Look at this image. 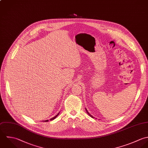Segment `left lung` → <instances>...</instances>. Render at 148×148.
<instances>
[{"label": "left lung", "instance_id": "obj_1", "mask_svg": "<svg viewBox=\"0 0 148 148\" xmlns=\"http://www.w3.org/2000/svg\"><path fill=\"white\" fill-rule=\"evenodd\" d=\"M85 110H86V113H88V114H89V116H90V117H91V118H94V117H93V116H91V114H90V113H89V112H88V110H87V109H86V108H85Z\"/></svg>", "mask_w": 148, "mask_h": 148}]
</instances>
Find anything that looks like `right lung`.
Listing matches in <instances>:
<instances>
[{"label":"right lung","mask_w":148,"mask_h":148,"mask_svg":"<svg viewBox=\"0 0 148 148\" xmlns=\"http://www.w3.org/2000/svg\"><path fill=\"white\" fill-rule=\"evenodd\" d=\"M59 113H58V114H57V115H56L55 117H53V118H51V119H50V121H51V120H53L54 119H55V118H56V117H57V116L59 115ZM45 121V122H47V121H49V120H45V121Z\"/></svg>","instance_id":"right-lung-1"}]
</instances>
